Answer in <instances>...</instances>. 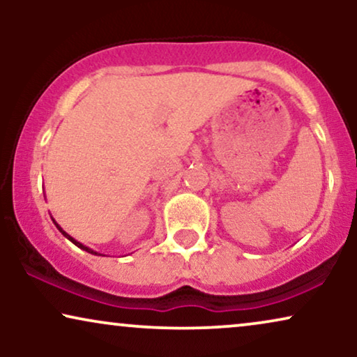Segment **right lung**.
I'll return each mask as SVG.
<instances>
[{
    "label": "right lung",
    "instance_id": "add662e5",
    "mask_svg": "<svg viewBox=\"0 0 357 357\" xmlns=\"http://www.w3.org/2000/svg\"><path fill=\"white\" fill-rule=\"evenodd\" d=\"M53 222H55V221H53ZM55 226H56V229H58V231H60V232L63 234V236H65V237L68 238V241H71L73 243H75V245H76V247H79V248H82V250H86V252H89V253H92V255H100V253H97V252H94V250H92V248H89V247L82 245V243H81V242H77V241H75V238H73L71 236H68V234H66L65 231H63V229H61L60 226H58V224H56V222H55Z\"/></svg>",
    "mask_w": 357,
    "mask_h": 357
}]
</instances>
